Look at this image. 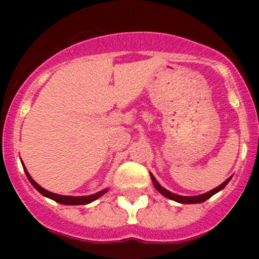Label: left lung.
Masks as SVG:
<instances>
[{
  "label": "left lung",
  "instance_id": "obj_1",
  "mask_svg": "<svg viewBox=\"0 0 259 259\" xmlns=\"http://www.w3.org/2000/svg\"><path fill=\"white\" fill-rule=\"evenodd\" d=\"M150 178H151V180H153V184H154V187H155V189L158 190V192L160 193V194H163L164 197L169 198V199L176 200V202H178V203H182V204H197V203L205 202V200H207V199H209L211 195H214V194H215V193H218L219 190L223 189V188L226 187L227 184H228L229 180H231V178H228V179L226 180V182L222 183V184L219 185V187L214 188V189H211L210 192L204 193V194L194 195V197H183V195L174 194V193L169 192V190H166L165 188L161 187V185L158 183V180L154 178V176L151 173H150Z\"/></svg>",
  "mask_w": 259,
  "mask_h": 259
}]
</instances>
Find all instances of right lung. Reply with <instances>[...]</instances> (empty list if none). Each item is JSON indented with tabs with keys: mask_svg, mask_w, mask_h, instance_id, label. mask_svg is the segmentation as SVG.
Segmentation results:
<instances>
[{
	"mask_svg": "<svg viewBox=\"0 0 259 259\" xmlns=\"http://www.w3.org/2000/svg\"><path fill=\"white\" fill-rule=\"evenodd\" d=\"M22 165H23V163H22ZM23 169H25V173H26V176H27L28 180H30L31 184H32L33 187L36 188V190H38V192H40L41 194L45 195V197L50 198V199H52V200H55V202L60 203V204H66V205L89 204V203L94 202V200H96V199H98V198H100L101 195H104L106 192H108V189H104V190H101V192L96 193V194L86 195V197H70V195L55 194V193H51V192H49V190L44 189L42 187H40V185H38L37 183L35 182V180L31 178V176H30V174H28V171L26 170L25 165H23Z\"/></svg>",
	"mask_w": 259,
	"mask_h": 259,
	"instance_id": "add662e5",
	"label": "right lung"
}]
</instances>
